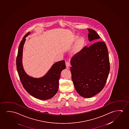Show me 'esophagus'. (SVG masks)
Instances as JSON below:
<instances>
[{
    "instance_id": "34e87169",
    "label": "esophagus",
    "mask_w": 129,
    "mask_h": 129,
    "mask_svg": "<svg viewBox=\"0 0 129 129\" xmlns=\"http://www.w3.org/2000/svg\"><path fill=\"white\" fill-rule=\"evenodd\" d=\"M66 64L67 69H68L69 66H70V62L69 61H66Z\"/></svg>"
}]
</instances>
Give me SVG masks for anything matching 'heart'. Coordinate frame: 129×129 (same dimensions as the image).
<instances>
[{"instance_id": "heart-1", "label": "heart", "mask_w": 129, "mask_h": 129, "mask_svg": "<svg viewBox=\"0 0 129 129\" xmlns=\"http://www.w3.org/2000/svg\"><path fill=\"white\" fill-rule=\"evenodd\" d=\"M76 41L77 42L73 50V52L75 54L79 53L83 50L85 45V40L84 37H80L79 38V36H75L71 41V45L75 43Z\"/></svg>"}]
</instances>
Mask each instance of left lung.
I'll return each mask as SVG.
<instances>
[{"mask_svg": "<svg viewBox=\"0 0 129 129\" xmlns=\"http://www.w3.org/2000/svg\"><path fill=\"white\" fill-rule=\"evenodd\" d=\"M89 42L100 39L94 30L87 29ZM72 80L80 96L89 98L102 91L110 72L107 47L103 42H97L89 47H84L71 60Z\"/></svg>", "mask_w": 129, "mask_h": 129, "instance_id": "left-lung-1", "label": "left lung"}]
</instances>
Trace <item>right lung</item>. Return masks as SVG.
Instances as JSON below:
<instances>
[{
	"instance_id": "1",
	"label": "right lung",
	"mask_w": 129,
	"mask_h": 129,
	"mask_svg": "<svg viewBox=\"0 0 129 129\" xmlns=\"http://www.w3.org/2000/svg\"><path fill=\"white\" fill-rule=\"evenodd\" d=\"M27 33L20 42L17 56V69L20 80L27 92L35 98L47 100L53 98L58 91L59 80L61 71L66 68L64 60L54 63L45 75L40 78H34L25 73L22 65L23 49Z\"/></svg>"
}]
</instances>
